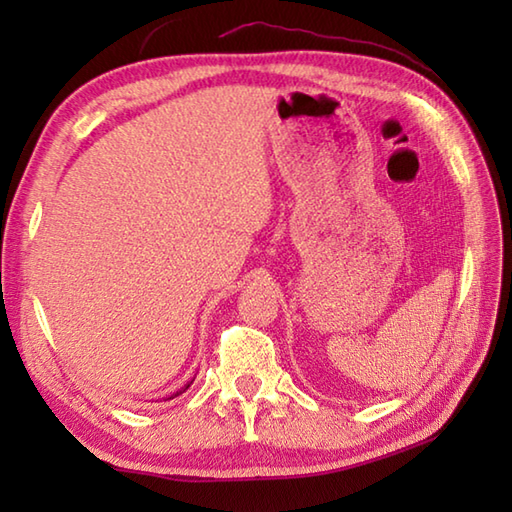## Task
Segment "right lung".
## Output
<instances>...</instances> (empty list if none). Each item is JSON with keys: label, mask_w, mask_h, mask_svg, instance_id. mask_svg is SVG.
Wrapping results in <instances>:
<instances>
[{"label": "right lung", "mask_w": 512, "mask_h": 512, "mask_svg": "<svg viewBox=\"0 0 512 512\" xmlns=\"http://www.w3.org/2000/svg\"><path fill=\"white\" fill-rule=\"evenodd\" d=\"M191 385H193V378L189 380V383H187V385H184V387H180V389L176 391V394H171V396H169V398H165V400H173V398H178V396H180V394H184V391H187V389H189Z\"/></svg>", "instance_id": "right-lung-1"}]
</instances>
